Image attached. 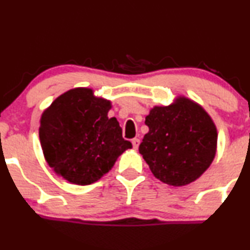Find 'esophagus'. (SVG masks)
Masks as SVG:
<instances>
[{
    "mask_svg": "<svg viewBox=\"0 0 250 250\" xmlns=\"http://www.w3.org/2000/svg\"><path fill=\"white\" fill-rule=\"evenodd\" d=\"M140 142H141V141L138 140V138H134V140L131 141V143H133L134 149H137V148H138V146H140Z\"/></svg>",
    "mask_w": 250,
    "mask_h": 250,
    "instance_id": "esophagus-1",
    "label": "esophagus"
}]
</instances>
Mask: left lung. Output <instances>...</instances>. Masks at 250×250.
Segmentation results:
<instances>
[{
    "label": "left lung",
    "mask_w": 250,
    "mask_h": 250,
    "mask_svg": "<svg viewBox=\"0 0 250 250\" xmlns=\"http://www.w3.org/2000/svg\"><path fill=\"white\" fill-rule=\"evenodd\" d=\"M149 127L138 151L156 178L172 186L198 179L216 152V127L200 104L178 96L169 106H155L146 117Z\"/></svg>",
    "instance_id": "1"
}]
</instances>
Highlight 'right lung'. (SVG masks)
Here are the masks:
<instances>
[{
  "label": "right lung",
  "mask_w": 250,
  "mask_h": 250,
  "mask_svg": "<svg viewBox=\"0 0 250 250\" xmlns=\"http://www.w3.org/2000/svg\"><path fill=\"white\" fill-rule=\"evenodd\" d=\"M112 104L91 88L65 92L44 110L39 140L44 157L58 176L77 185L98 182L131 143L122 137Z\"/></svg>",
  "instance_id": "add662e5"
}]
</instances>
